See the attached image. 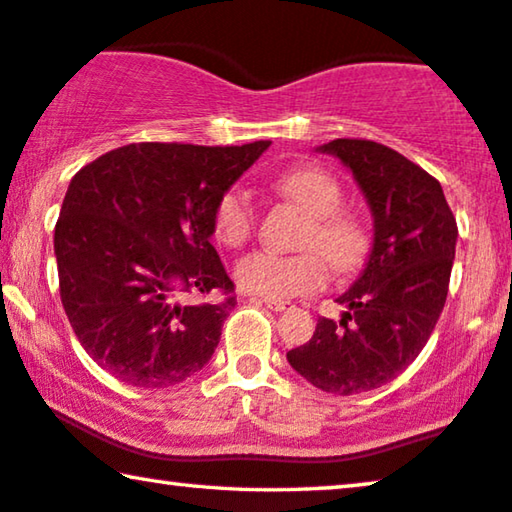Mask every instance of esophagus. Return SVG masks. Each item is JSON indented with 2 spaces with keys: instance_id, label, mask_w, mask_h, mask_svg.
Returning a JSON list of instances; mask_svg holds the SVG:
<instances>
[{
  "instance_id": "obj_1",
  "label": "esophagus",
  "mask_w": 512,
  "mask_h": 512,
  "mask_svg": "<svg viewBox=\"0 0 512 512\" xmlns=\"http://www.w3.org/2000/svg\"><path fill=\"white\" fill-rule=\"evenodd\" d=\"M261 302L267 306V309H272V311H283L288 306V302H283V300H272V297H261Z\"/></svg>"
}]
</instances>
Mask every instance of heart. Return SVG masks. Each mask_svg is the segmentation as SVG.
<instances>
[{
    "label": "heart",
    "instance_id": "b5f03b06",
    "mask_svg": "<svg viewBox=\"0 0 512 512\" xmlns=\"http://www.w3.org/2000/svg\"><path fill=\"white\" fill-rule=\"evenodd\" d=\"M274 187L297 203L306 215L297 254H277L256 249L235 263V281L249 293L283 300L309 295L325 288L329 267L352 272L361 265L371 235L355 212L341 208L343 187L338 178L320 167H300L274 178ZM256 212L245 187L233 185L219 196L215 206V233L226 247H240L249 240Z\"/></svg>",
    "mask_w": 512,
    "mask_h": 512
}]
</instances>
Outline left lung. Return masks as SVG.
<instances>
[{
	"label": "left lung",
	"instance_id": "1",
	"mask_svg": "<svg viewBox=\"0 0 512 512\" xmlns=\"http://www.w3.org/2000/svg\"><path fill=\"white\" fill-rule=\"evenodd\" d=\"M332 153L364 192L373 212L368 263L338 304L341 322L320 318L311 341L288 352V364L336 396L371 391L405 371L442 316L458 224L437 178L371 139H334Z\"/></svg>",
	"mask_w": 512,
	"mask_h": 512
}]
</instances>
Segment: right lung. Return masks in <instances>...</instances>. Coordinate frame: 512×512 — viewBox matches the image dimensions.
<instances>
[{"instance_id": "right-lung-1", "label": "right lung", "mask_w": 512, "mask_h": 512, "mask_svg": "<svg viewBox=\"0 0 512 512\" xmlns=\"http://www.w3.org/2000/svg\"><path fill=\"white\" fill-rule=\"evenodd\" d=\"M270 141L194 146L141 141L82 167L54 226L61 304L100 368L141 389L208 364L235 306L210 235L215 206ZM217 292V303H187Z\"/></svg>"}]
</instances>
